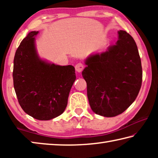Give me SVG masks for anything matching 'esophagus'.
I'll return each instance as SVG.
<instances>
[{
	"label": "esophagus",
	"instance_id": "1",
	"mask_svg": "<svg viewBox=\"0 0 158 158\" xmlns=\"http://www.w3.org/2000/svg\"><path fill=\"white\" fill-rule=\"evenodd\" d=\"M84 65L81 63H77V65H75V69H76V71L77 72V73H81L83 69H84Z\"/></svg>",
	"mask_w": 158,
	"mask_h": 158
}]
</instances>
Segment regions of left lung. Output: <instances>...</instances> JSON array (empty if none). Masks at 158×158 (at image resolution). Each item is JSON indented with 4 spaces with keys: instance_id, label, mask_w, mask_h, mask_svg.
Returning <instances> with one entry per match:
<instances>
[{
    "instance_id": "obj_1",
    "label": "left lung",
    "mask_w": 158,
    "mask_h": 158,
    "mask_svg": "<svg viewBox=\"0 0 158 158\" xmlns=\"http://www.w3.org/2000/svg\"><path fill=\"white\" fill-rule=\"evenodd\" d=\"M105 52L85 58L82 76L87 84L90 108L96 114L114 117L122 114L137 98L142 82L137 46L125 31Z\"/></svg>"
}]
</instances>
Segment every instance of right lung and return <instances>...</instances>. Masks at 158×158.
<instances>
[{"label":"right lung","mask_w":158,"mask_h":158,"mask_svg":"<svg viewBox=\"0 0 158 158\" xmlns=\"http://www.w3.org/2000/svg\"><path fill=\"white\" fill-rule=\"evenodd\" d=\"M38 33L30 32L16 51L13 82L23 110L34 118L49 121L65 111L76 74L73 65H56L39 56Z\"/></svg>","instance_id":"obj_1"}]
</instances>
